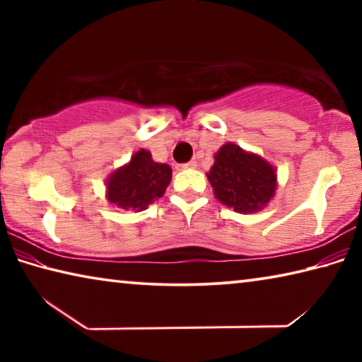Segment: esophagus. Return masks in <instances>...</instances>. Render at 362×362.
Wrapping results in <instances>:
<instances>
[{
	"instance_id": "1",
	"label": "esophagus",
	"mask_w": 362,
	"mask_h": 362,
	"mask_svg": "<svg viewBox=\"0 0 362 362\" xmlns=\"http://www.w3.org/2000/svg\"><path fill=\"white\" fill-rule=\"evenodd\" d=\"M182 168L193 169V168H196V161H188V163H185V164H182Z\"/></svg>"
}]
</instances>
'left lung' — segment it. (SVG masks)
Returning <instances> with one entry per match:
<instances>
[{
    "instance_id": "1",
    "label": "left lung",
    "mask_w": 362,
    "mask_h": 362,
    "mask_svg": "<svg viewBox=\"0 0 362 362\" xmlns=\"http://www.w3.org/2000/svg\"><path fill=\"white\" fill-rule=\"evenodd\" d=\"M207 179L220 203L241 214L260 211L276 189L272 164L233 144L218 150Z\"/></svg>"
}]
</instances>
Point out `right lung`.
Segmentation results:
<instances>
[{
    "label": "right lung",
    "instance_id": "right-lung-1",
    "mask_svg": "<svg viewBox=\"0 0 362 362\" xmlns=\"http://www.w3.org/2000/svg\"><path fill=\"white\" fill-rule=\"evenodd\" d=\"M173 179L168 164L155 163L146 150H140L126 164L110 175L107 196L110 203L121 209L144 211L166 192Z\"/></svg>",
    "mask_w": 362,
    "mask_h": 362
}]
</instances>
